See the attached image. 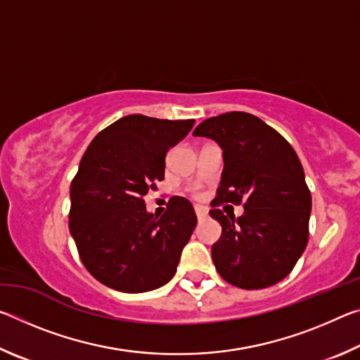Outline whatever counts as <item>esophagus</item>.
I'll use <instances>...</instances> for the list:
<instances>
[{
  "label": "esophagus",
  "mask_w": 360,
  "mask_h": 360,
  "mask_svg": "<svg viewBox=\"0 0 360 360\" xmlns=\"http://www.w3.org/2000/svg\"><path fill=\"white\" fill-rule=\"evenodd\" d=\"M195 214H197L198 221H202V219L208 216V210H206L205 206H195Z\"/></svg>",
  "instance_id": "obj_1"
}]
</instances>
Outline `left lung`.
Listing matches in <instances>:
<instances>
[{"label":"left lung","mask_w":360,"mask_h":360,"mask_svg":"<svg viewBox=\"0 0 360 360\" xmlns=\"http://www.w3.org/2000/svg\"><path fill=\"white\" fill-rule=\"evenodd\" d=\"M193 136L214 139L224 155L210 211L222 227L211 248L219 275L241 289L279 283L308 243L311 193L295 150L264 120L240 111L203 120ZM222 202H243L245 214L225 217L217 208Z\"/></svg>","instance_id":"obj_1"}]
</instances>
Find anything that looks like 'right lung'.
<instances>
[{
	"mask_svg": "<svg viewBox=\"0 0 360 360\" xmlns=\"http://www.w3.org/2000/svg\"><path fill=\"white\" fill-rule=\"evenodd\" d=\"M193 124L125 115L101 130L81 158L70 188V231L84 266L108 288L138 294L174 276L197 225L193 206L173 197L154 217L144 197L165 176L168 149Z\"/></svg>",
	"mask_w": 360,
	"mask_h": 360,
	"instance_id": "right-lung-1",
	"label": "right lung"
}]
</instances>
